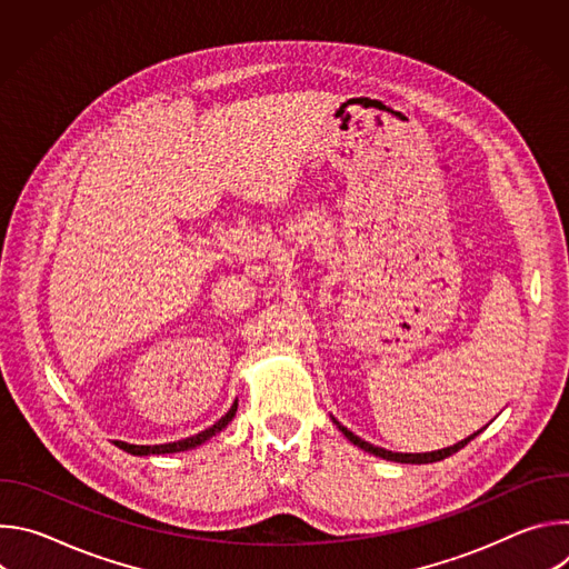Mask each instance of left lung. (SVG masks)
Masks as SVG:
<instances>
[{
  "label": "left lung",
  "instance_id": "8db88e82",
  "mask_svg": "<svg viewBox=\"0 0 569 569\" xmlns=\"http://www.w3.org/2000/svg\"><path fill=\"white\" fill-rule=\"evenodd\" d=\"M333 423L342 430V435L353 443V446H358V448H362L365 452H371V455H376V457H382V459H387V461H400V463H432V461H441V459H446V457H450L452 452H457V450H461L470 439H475L481 430H477L475 435H470L468 439H463V441H459V443H455V446H450V448H441V450H435V452H419V455H402V452H391V450H385V448H378V446H373V443H369V441H362L360 437H356L351 430H347L340 421H336L333 419Z\"/></svg>",
  "mask_w": 569,
  "mask_h": 569
}]
</instances>
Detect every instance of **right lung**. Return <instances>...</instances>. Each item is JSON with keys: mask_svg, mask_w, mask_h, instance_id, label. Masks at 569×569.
I'll return each mask as SVG.
<instances>
[{"mask_svg": "<svg viewBox=\"0 0 569 569\" xmlns=\"http://www.w3.org/2000/svg\"><path fill=\"white\" fill-rule=\"evenodd\" d=\"M236 415V402L229 408V412L218 421L213 423L211 428L202 430L200 435L196 437H189V439H182V441H176V443H164V446H132V443H123V441H114V446H119L121 450L130 452V455H169V452H180V450H189V448H196L200 443H204L209 437H213L216 432H220Z\"/></svg>", "mask_w": 569, "mask_h": 569, "instance_id": "obj_1", "label": "right lung"}]
</instances>
